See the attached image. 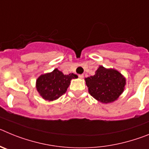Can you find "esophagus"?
<instances>
[{"label": "esophagus", "instance_id": "1", "mask_svg": "<svg viewBox=\"0 0 149 149\" xmlns=\"http://www.w3.org/2000/svg\"><path fill=\"white\" fill-rule=\"evenodd\" d=\"M78 77H80V78H81V79H82V78H84V74H79Z\"/></svg>", "mask_w": 149, "mask_h": 149}]
</instances>
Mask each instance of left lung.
<instances>
[{"mask_svg": "<svg viewBox=\"0 0 149 149\" xmlns=\"http://www.w3.org/2000/svg\"><path fill=\"white\" fill-rule=\"evenodd\" d=\"M89 93L101 103L107 104L118 99L123 93L126 80L113 68L100 65L95 75L85 78Z\"/></svg>", "mask_w": 149, "mask_h": 149, "instance_id": "left-lung-1", "label": "left lung"}]
</instances>
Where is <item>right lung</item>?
Wrapping results in <instances>:
<instances>
[{
    "mask_svg": "<svg viewBox=\"0 0 149 149\" xmlns=\"http://www.w3.org/2000/svg\"><path fill=\"white\" fill-rule=\"evenodd\" d=\"M74 74H64L55 68L53 72L39 76L36 80V89L42 97L47 101L59 98L67 91L71 80L77 78Z\"/></svg>",
    "mask_w": 149,
    "mask_h": 149,
    "instance_id": "obj_1",
    "label": "right lung"
}]
</instances>
